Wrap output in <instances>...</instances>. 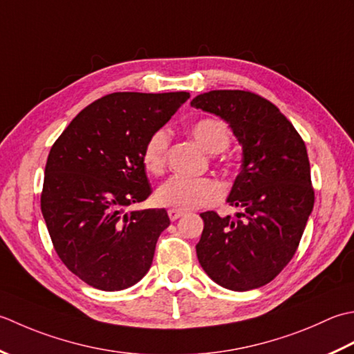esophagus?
Here are the masks:
<instances>
[{"label": "esophagus", "mask_w": 354, "mask_h": 354, "mask_svg": "<svg viewBox=\"0 0 354 354\" xmlns=\"http://www.w3.org/2000/svg\"><path fill=\"white\" fill-rule=\"evenodd\" d=\"M183 214H185V212L177 211V209H169V211H168V215H169L171 221H176V220H178L180 217H183Z\"/></svg>", "instance_id": "esophagus-1"}]
</instances>
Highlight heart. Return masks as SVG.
I'll return each instance as SVG.
<instances>
[{
  "label": "heart",
  "mask_w": 354,
  "mask_h": 354,
  "mask_svg": "<svg viewBox=\"0 0 354 354\" xmlns=\"http://www.w3.org/2000/svg\"><path fill=\"white\" fill-rule=\"evenodd\" d=\"M191 133L200 147L207 153H220L226 149L230 142V131L225 120L215 118H203L194 122ZM169 131L158 128L148 137L143 145L142 162L148 172L154 176L162 174L167 167V154L169 147ZM221 197V187L211 178H191L174 176L158 186L156 200L165 207L177 211L205 207L217 203Z\"/></svg>",
  "instance_id": "b5f03b06"
}]
</instances>
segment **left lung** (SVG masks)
<instances>
[{"label": "left lung", "instance_id": "8db88e82", "mask_svg": "<svg viewBox=\"0 0 354 354\" xmlns=\"http://www.w3.org/2000/svg\"><path fill=\"white\" fill-rule=\"evenodd\" d=\"M191 106L225 119L243 147L227 201L236 218L200 214L201 268L221 287L246 292L270 283L297 252L315 205L306 143L270 100L244 90H212Z\"/></svg>", "mask_w": 354, "mask_h": 354}]
</instances>
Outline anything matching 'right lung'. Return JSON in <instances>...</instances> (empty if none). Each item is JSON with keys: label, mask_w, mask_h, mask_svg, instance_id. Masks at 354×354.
Returning <instances> with one entry per match:
<instances>
[{"label": "right lung", "mask_w": 354, "mask_h": 354, "mask_svg": "<svg viewBox=\"0 0 354 354\" xmlns=\"http://www.w3.org/2000/svg\"><path fill=\"white\" fill-rule=\"evenodd\" d=\"M189 93H111L85 106L48 153L41 211L61 261L84 283L114 292L147 275L169 226L165 209L124 214L151 196L143 145Z\"/></svg>", "instance_id": "1"}]
</instances>
